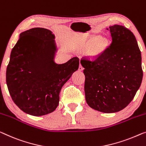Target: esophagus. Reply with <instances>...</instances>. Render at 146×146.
Segmentation results:
<instances>
[{
    "instance_id": "34e87169",
    "label": "esophagus",
    "mask_w": 146,
    "mask_h": 146,
    "mask_svg": "<svg viewBox=\"0 0 146 146\" xmlns=\"http://www.w3.org/2000/svg\"><path fill=\"white\" fill-rule=\"evenodd\" d=\"M84 69L83 67H82V66H81V65H79V71H82Z\"/></svg>"
}]
</instances>
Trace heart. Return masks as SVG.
<instances>
[{"mask_svg":"<svg viewBox=\"0 0 146 146\" xmlns=\"http://www.w3.org/2000/svg\"><path fill=\"white\" fill-rule=\"evenodd\" d=\"M108 46V40L105 38H101L100 36L91 37L84 43L82 48L88 51V56L91 59L95 60L99 58Z\"/></svg>","mask_w":146,"mask_h":146,"instance_id":"b5f03b06","label":"heart"}]
</instances>
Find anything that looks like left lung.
<instances>
[{
	"label": "left lung",
	"mask_w": 146,
	"mask_h": 146,
	"mask_svg": "<svg viewBox=\"0 0 146 146\" xmlns=\"http://www.w3.org/2000/svg\"><path fill=\"white\" fill-rule=\"evenodd\" d=\"M112 42L94 62L82 60L84 92L91 108L106 113L123 110L133 100L143 77L142 56L135 36L127 28L114 25Z\"/></svg>",
	"instance_id": "8db88e82"
}]
</instances>
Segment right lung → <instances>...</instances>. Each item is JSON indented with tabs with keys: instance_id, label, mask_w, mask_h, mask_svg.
<instances>
[{
	"instance_id": "right-lung-1",
	"label": "right lung",
	"mask_w": 146,
	"mask_h": 146,
	"mask_svg": "<svg viewBox=\"0 0 146 146\" xmlns=\"http://www.w3.org/2000/svg\"><path fill=\"white\" fill-rule=\"evenodd\" d=\"M55 35L47 29L35 27L19 34L6 69V84L12 99L26 113L42 116L53 112L62 86L79 69L74 57L65 64L55 62Z\"/></svg>"
}]
</instances>
